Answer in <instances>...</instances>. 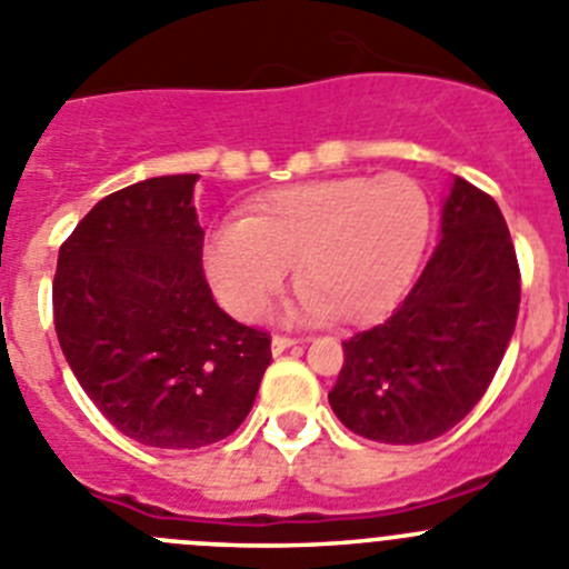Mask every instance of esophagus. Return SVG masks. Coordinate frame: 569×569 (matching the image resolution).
I'll return each mask as SVG.
<instances>
[{
    "label": "esophagus",
    "mask_w": 569,
    "mask_h": 569,
    "mask_svg": "<svg viewBox=\"0 0 569 569\" xmlns=\"http://www.w3.org/2000/svg\"><path fill=\"white\" fill-rule=\"evenodd\" d=\"M302 339H295V337H272V353H283V350L295 348V345H300Z\"/></svg>",
    "instance_id": "1"
}]
</instances>
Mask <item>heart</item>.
<instances>
[{"label":"heart","mask_w":569,"mask_h":569,"mask_svg":"<svg viewBox=\"0 0 569 569\" xmlns=\"http://www.w3.org/2000/svg\"><path fill=\"white\" fill-rule=\"evenodd\" d=\"M432 232V207L401 173L345 177L272 193L247 219L207 232L204 269L238 317H254L297 263V309L311 320L337 315L368 322L410 289Z\"/></svg>","instance_id":"obj_1"}]
</instances>
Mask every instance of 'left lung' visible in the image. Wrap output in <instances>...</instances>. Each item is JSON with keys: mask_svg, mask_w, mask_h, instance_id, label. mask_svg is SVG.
Here are the masks:
<instances>
[{"mask_svg": "<svg viewBox=\"0 0 569 569\" xmlns=\"http://www.w3.org/2000/svg\"><path fill=\"white\" fill-rule=\"evenodd\" d=\"M519 315V267L500 207L455 177L440 241L405 302L342 342L331 410L353 435L423 443L463 421L500 368Z\"/></svg>", "mask_w": 569, "mask_h": 569, "instance_id": "left-lung-1", "label": "left lung"}]
</instances>
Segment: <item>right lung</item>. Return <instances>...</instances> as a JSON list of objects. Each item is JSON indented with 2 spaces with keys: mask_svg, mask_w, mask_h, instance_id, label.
<instances>
[{
  "mask_svg": "<svg viewBox=\"0 0 569 569\" xmlns=\"http://www.w3.org/2000/svg\"><path fill=\"white\" fill-rule=\"evenodd\" d=\"M199 173L100 199L61 243L52 311L63 357L126 438L199 449L241 427L272 339L212 300L201 269Z\"/></svg>",
  "mask_w": 569,
  "mask_h": 569,
  "instance_id": "1",
  "label": "right lung"
}]
</instances>
